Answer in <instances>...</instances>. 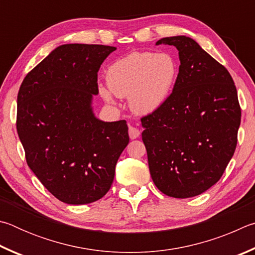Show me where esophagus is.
I'll return each mask as SVG.
<instances>
[{
	"instance_id": "34e87169",
	"label": "esophagus",
	"mask_w": 255,
	"mask_h": 255,
	"mask_svg": "<svg viewBox=\"0 0 255 255\" xmlns=\"http://www.w3.org/2000/svg\"><path fill=\"white\" fill-rule=\"evenodd\" d=\"M140 134H141V132L139 128H133V127L128 128V135H130V139L134 140V139H136V137H139Z\"/></svg>"
}]
</instances>
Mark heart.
<instances>
[{
    "mask_svg": "<svg viewBox=\"0 0 255 255\" xmlns=\"http://www.w3.org/2000/svg\"><path fill=\"white\" fill-rule=\"evenodd\" d=\"M178 76V65L169 53L132 52L115 60L106 70L107 87L100 86L107 102L128 96L130 109L148 115L163 105Z\"/></svg>",
    "mask_w": 255,
    "mask_h": 255,
    "instance_id": "1",
    "label": "heart"
}]
</instances>
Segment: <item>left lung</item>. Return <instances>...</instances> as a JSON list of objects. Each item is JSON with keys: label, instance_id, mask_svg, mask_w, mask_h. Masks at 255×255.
<instances>
[{"label": "left lung", "instance_id": "left-lung-1", "mask_svg": "<svg viewBox=\"0 0 255 255\" xmlns=\"http://www.w3.org/2000/svg\"><path fill=\"white\" fill-rule=\"evenodd\" d=\"M179 51V73L163 105L141 119L150 175L175 198L203 194L221 179L234 154L241 107L224 66L186 35L162 38Z\"/></svg>", "mask_w": 255, "mask_h": 255}]
</instances>
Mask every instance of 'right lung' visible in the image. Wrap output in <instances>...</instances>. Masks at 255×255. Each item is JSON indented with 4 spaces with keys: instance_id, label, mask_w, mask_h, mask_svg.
<instances>
[{
    "instance_id": "obj_1",
    "label": "right lung",
    "mask_w": 255,
    "mask_h": 255,
    "mask_svg": "<svg viewBox=\"0 0 255 255\" xmlns=\"http://www.w3.org/2000/svg\"><path fill=\"white\" fill-rule=\"evenodd\" d=\"M115 47L68 43L25 76L16 130L26 163L60 202L84 205L110 190L128 143L127 121L104 122L93 111L97 73Z\"/></svg>"
}]
</instances>
